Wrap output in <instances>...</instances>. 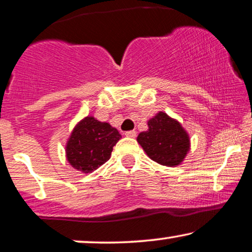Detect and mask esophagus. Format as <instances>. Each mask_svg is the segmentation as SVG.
I'll return each instance as SVG.
<instances>
[{
  "mask_svg": "<svg viewBox=\"0 0 252 252\" xmlns=\"http://www.w3.org/2000/svg\"><path fill=\"white\" fill-rule=\"evenodd\" d=\"M125 135L128 137H135L136 136V132L135 130H127V132H125Z\"/></svg>",
  "mask_w": 252,
  "mask_h": 252,
  "instance_id": "esophagus-1",
  "label": "esophagus"
}]
</instances>
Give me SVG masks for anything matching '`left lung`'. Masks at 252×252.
Segmentation results:
<instances>
[{"label":"left lung","mask_w":252,"mask_h":252,"mask_svg":"<svg viewBox=\"0 0 252 252\" xmlns=\"http://www.w3.org/2000/svg\"><path fill=\"white\" fill-rule=\"evenodd\" d=\"M149 130L138 134L137 142L153 161L173 167L183 161L189 149V138L181 124L165 112L148 122Z\"/></svg>","instance_id":"8db88e82"}]
</instances>
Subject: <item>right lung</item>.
<instances>
[{"instance_id":"right-lung-1","label":"right lung","mask_w":252,"mask_h":252,"mask_svg":"<svg viewBox=\"0 0 252 252\" xmlns=\"http://www.w3.org/2000/svg\"><path fill=\"white\" fill-rule=\"evenodd\" d=\"M122 135L108 123L93 117L84 118L72 130L65 153L70 165L83 173L99 168L110 159L112 148Z\"/></svg>"}]
</instances>
